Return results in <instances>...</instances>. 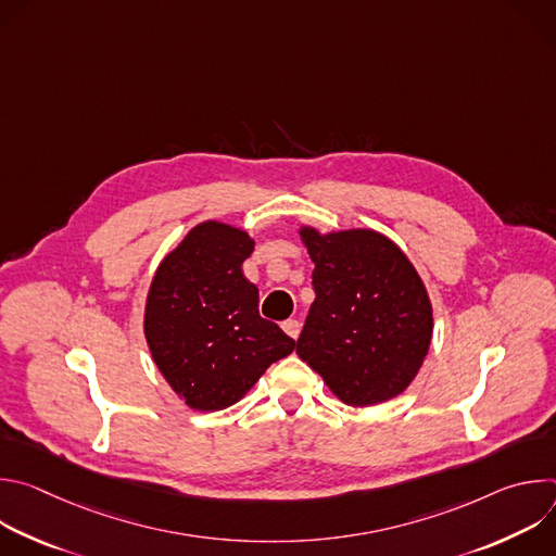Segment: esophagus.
<instances>
[{
  "instance_id": "obj_1",
  "label": "esophagus",
  "mask_w": 556,
  "mask_h": 556,
  "mask_svg": "<svg viewBox=\"0 0 556 556\" xmlns=\"http://www.w3.org/2000/svg\"><path fill=\"white\" fill-rule=\"evenodd\" d=\"M281 328H283V332H286L290 339H296V337H299V332H301V324H299L296 319H288V321H283V324H281Z\"/></svg>"
}]
</instances>
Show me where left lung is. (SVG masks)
Returning a JSON list of instances; mask_svg holds the SVG:
<instances>
[{"instance_id":"1","label":"left lung","mask_w":556,"mask_h":556,"mask_svg":"<svg viewBox=\"0 0 556 556\" xmlns=\"http://www.w3.org/2000/svg\"><path fill=\"white\" fill-rule=\"evenodd\" d=\"M314 262L296 354L352 407L403 393L431 343L433 312L407 255L374 230L301 228Z\"/></svg>"}]
</instances>
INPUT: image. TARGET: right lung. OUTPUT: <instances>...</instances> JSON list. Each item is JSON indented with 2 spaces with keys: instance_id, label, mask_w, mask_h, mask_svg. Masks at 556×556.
<instances>
[{
  "instance_id": "right-lung-1",
  "label": "right lung",
  "mask_w": 556,
  "mask_h": 556,
  "mask_svg": "<svg viewBox=\"0 0 556 556\" xmlns=\"http://www.w3.org/2000/svg\"><path fill=\"white\" fill-rule=\"evenodd\" d=\"M249 232L219 222L195 226L157 268L144 309L151 356L198 412L235 405L296 343L260 316V290L242 264Z\"/></svg>"
}]
</instances>
